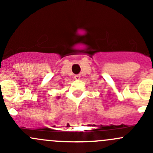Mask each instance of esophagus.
I'll use <instances>...</instances> for the list:
<instances>
[{
    "mask_svg": "<svg viewBox=\"0 0 153 153\" xmlns=\"http://www.w3.org/2000/svg\"><path fill=\"white\" fill-rule=\"evenodd\" d=\"M74 78H75V80H79L80 78H81V75H75V76H74Z\"/></svg>",
    "mask_w": 153,
    "mask_h": 153,
    "instance_id": "1",
    "label": "esophagus"
}]
</instances>
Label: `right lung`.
I'll return each instance as SVG.
<instances>
[{
  "mask_svg": "<svg viewBox=\"0 0 153 153\" xmlns=\"http://www.w3.org/2000/svg\"><path fill=\"white\" fill-rule=\"evenodd\" d=\"M58 98H59V97H58Z\"/></svg>",
  "mask_w": 153,
  "mask_h": 153,
  "instance_id": "1",
  "label": "right lung"
}]
</instances>
